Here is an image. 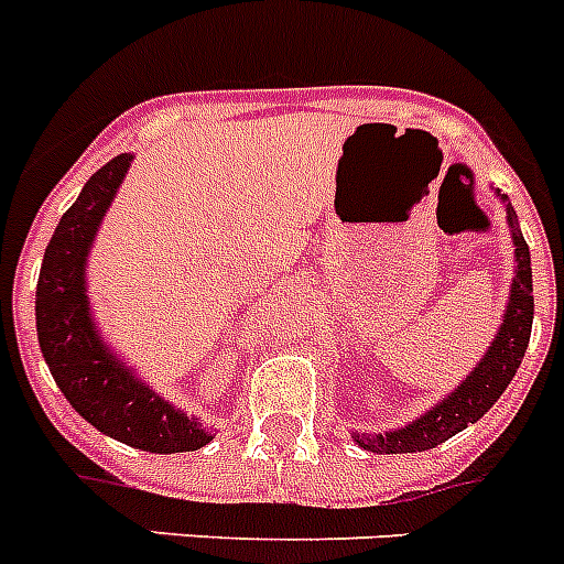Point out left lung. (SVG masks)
<instances>
[{"label":"left lung","instance_id":"8db88e82","mask_svg":"<svg viewBox=\"0 0 564 564\" xmlns=\"http://www.w3.org/2000/svg\"><path fill=\"white\" fill-rule=\"evenodd\" d=\"M502 196V194H499ZM508 202V196H502ZM508 225L513 236V282L508 307H505L499 334L494 336L490 348L479 359L468 377L456 384V391L440 399L420 420L408 422L405 427H393L384 433H354V442L373 454H416V451H431L445 440L456 436L468 425L479 422L485 413L494 408L505 388L517 377V368L522 365V356L531 341L533 325V279H531V250L524 242L522 230L517 223V210L511 202L505 205Z\"/></svg>","mask_w":564,"mask_h":564}]
</instances>
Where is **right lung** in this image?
I'll return each mask as SVG.
<instances>
[{"label": "right lung", "instance_id": "1", "mask_svg": "<svg viewBox=\"0 0 564 564\" xmlns=\"http://www.w3.org/2000/svg\"><path fill=\"white\" fill-rule=\"evenodd\" d=\"M131 159L119 153L99 167L53 230L36 285L40 348L59 391L96 431L151 454L199 451L214 433L137 377L90 319L85 264Z\"/></svg>", "mask_w": 564, "mask_h": 564}]
</instances>
